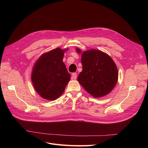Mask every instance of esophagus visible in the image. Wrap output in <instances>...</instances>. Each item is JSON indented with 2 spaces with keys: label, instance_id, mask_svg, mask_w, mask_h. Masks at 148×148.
<instances>
[{
  "label": "esophagus",
  "instance_id": "esophagus-1",
  "mask_svg": "<svg viewBox=\"0 0 148 148\" xmlns=\"http://www.w3.org/2000/svg\"><path fill=\"white\" fill-rule=\"evenodd\" d=\"M72 78L74 79H77V73H72Z\"/></svg>",
  "mask_w": 148,
  "mask_h": 148
}]
</instances>
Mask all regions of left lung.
Segmentation results:
<instances>
[{"label": "left lung", "instance_id": "1", "mask_svg": "<svg viewBox=\"0 0 148 148\" xmlns=\"http://www.w3.org/2000/svg\"><path fill=\"white\" fill-rule=\"evenodd\" d=\"M76 51L82 53L79 49ZM83 70L78 81L94 97H101L110 93L118 80V70L115 62L107 53L91 49L82 54Z\"/></svg>", "mask_w": 148, "mask_h": 148}]
</instances>
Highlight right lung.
Wrapping results in <instances>:
<instances>
[{
	"instance_id": "right-lung-1",
	"label": "right lung",
	"mask_w": 148,
	"mask_h": 148,
	"mask_svg": "<svg viewBox=\"0 0 148 148\" xmlns=\"http://www.w3.org/2000/svg\"><path fill=\"white\" fill-rule=\"evenodd\" d=\"M66 50L56 48L44 53L33 66L31 80L44 99L53 101L59 97L70 81V75L62 60Z\"/></svg>"
}]
</instances>
